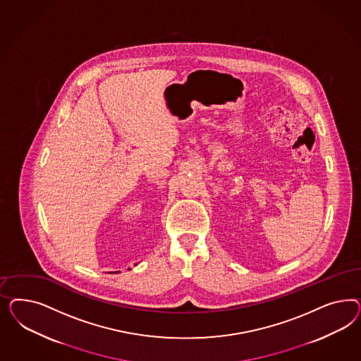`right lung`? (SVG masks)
Instances as JSON below:
<instances>
[{"label": "right lung", "mask_w": 361, "mask_h": 361, "mask_svg": "<svg viewBox=\"0 0 361 361\" xmlns=\"http://www.w3.org/2000/svg\"><path fill=\"white\" fill-rule=\"evenodd\" d=\"M115 273H121V271H115Z\"/></svg>", "instance_id": "add662e5"}]
</instances>
